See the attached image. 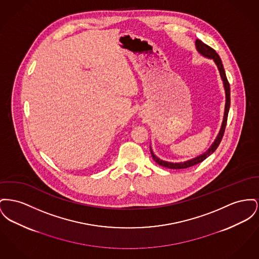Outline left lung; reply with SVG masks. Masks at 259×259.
Masks as SVG:
<instances>
[{"label":"left lung","instance_id":"obj_1","mask_svg":"<svg viewBox=\"0 0 259 259\" xmlns=\"http://www.w3.org/2000/svg\"><path fill=\"white\" fill-rule=\"evenodd\" d=\"M196 48H197V50H198V52L200 55H202L203 57L208 58V59H211V60L214 61L215 64H216L217 67H218L219 72H220V76L222 78V81H223V84H224V89H225V94H226V104H225V111H224L223 121H222V125H221L220 131H219L217 137L215 139L214 143L210 146V148H209L206 152H204V153L198 155V156L193 158V159L187 160V161H185V162L173 163V162H167V161L161 160L160 158H158V157L153 153L152 148H151V153H152L153 160H154L157 164H159V165H161V166H163V167L170 168V169H184V168L191 167V166H193V165H196V164H198L199 162L203 161L206 157H208L211 153L215 152V150L218 148L219 144L221 143V140H222V138H223V135H224V132H225L231 100H230V84H229L227 77H226V73H225V70H224V67H223V64H222V61H221L220 57L218 56V54L213 50L212 48L207 46L206 44H204L203 42H201V41L198 40V39L196 41Z\"/></svg>","mask_w":259,"mask_h":259}]
</instances>
